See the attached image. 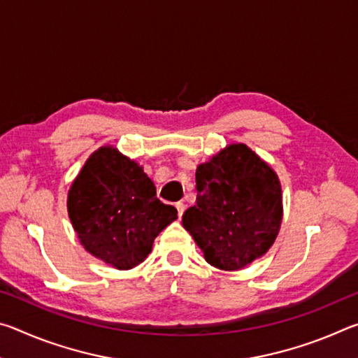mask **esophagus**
<instances>
[{
  "instance_id": "1",
  "label": "esophagus",
  "mask_w": 358,
  "mask_h": 358,
  "mask_svg": "<svg viewBox=\"0 0 358 358\" xmlns=\"http://www.w3.org/2000/svg\"><path fill=\"white\" fill-rule=\"evenodd\" d=\"M175 207H177V211H178V216L181 217L183 216V213H185V210H186V203L185 202H177V205H175Z\"/></svg>"
}]
</instances>
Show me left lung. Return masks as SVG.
Listing matches in <instances>:
<instances>
[{
	"instance_id": "1",
	"label": "left lung",
	"mask_w": 358,
	"mask_h": 358,
	"mask_svg": "<svg viewBox=\"0 0 358 358\" xmlns=\"http://www.w3.org/2000/svg\"><path fill=\"white\" fill-rule=\"evenodd\" d=\"M196 187V205L181 222L210 265L237 271L275 243L282 222L281 183L248 145L229 143L199 164Z\"/></svg>"
}]
</instances>
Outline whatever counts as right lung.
Returning <instances> with one entry per match:
<instances>
[{
	"label": "right lung",
	"mask_w": 358,
	"mask_h": 358,
	"mask_svg": "<svg viewBox=\"0 0 358 358\" xmlns=\"http://www.w3.org/2000/svg\"><path fill=\"white\" fill-rule=\"evenodd\" d=\"M68 215L85 251L113 268L131 270L177 220V208L156 197V186L138 162L104 145L71 183Z\"/></svg>",
	"instance_id": "1"
}]
</instances>
